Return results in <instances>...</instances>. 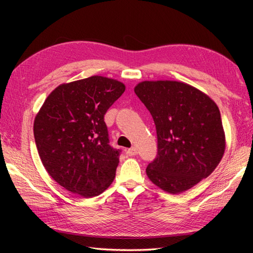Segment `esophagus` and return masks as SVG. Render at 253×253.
Here are the masks:
<instances>
[{
  "label": "esophagus",
  "instance_id": "esophagus-1",
  "mask_svg": "<svg viewBox=\"0 0 253 253\" xmlns=\"http://www.w3.org/2000/svg\"><path fill=\"white\" fill-rule=\"evenodd\" d=\"M126 153H127V155H129V156H135L136 154H137V148L136 147H131L129 149H127Z\"/></svg>",
  "mask_w": 253,
  "mask_h": 253
}]
</instances>
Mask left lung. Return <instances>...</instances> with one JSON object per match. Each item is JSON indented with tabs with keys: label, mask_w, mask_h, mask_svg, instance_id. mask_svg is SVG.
<instances>
[{
	"label": "left lung",
	"mask_w": 253,
	"mask_h": 253,
	"mask_svg": "<svg viewBox=\"0 0 253 253\" xmlns=\"http://www.w3.org/2000/svg\"><path fill=\"white\" fill-rule=\"evenodd\" d=\"M134 90L156 126L157 156L146 169L153 184L178 194L208 177L225 151V134L215 102L181 81H142Z\"/></svg>",
	"instance_id": "1"
}]
</instances>
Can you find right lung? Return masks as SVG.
Returning <instances> with one entry per match:
<instances>
[{"instance_id": "right-lung-1", "label": "right lung", "mask_w": 253, "mask_h": 253, "mask_svg": "<svg viewBox=\"0 0 253 253\" xmlns=\"http://www.w3.org/2000/svg\"><path fill=\"white\" fill-rule=\"evenodd\" d=\"M125 84L102 76L58 85L34 118L38 153L59 185L83 198L101 194L113 183L119 151L108 144L104 116Z\"/></svg>"}]
</instances>
